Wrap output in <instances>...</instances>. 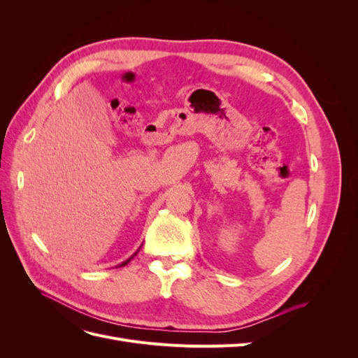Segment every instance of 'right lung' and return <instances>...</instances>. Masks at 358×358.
Here are the masks:
<instances>
[{
    "label": "right lung",
    "mask_w": 358,
    "mask_h": 358,
    "mask_svg": "<svg viewBox=\"0 0 358 358\" xmlns=\"http://www.w3.org/2000/svg\"><path fill=\"white\" fill-rule=\"evenodd\" d=\"M140 248H142V246H140ZM140 248H138V249H140ZM138 249H137V251H136V252H134V254H133V255H131V257H129V258H128V259H125V262H122V263H121V264H117V266H116V267H124V266H125V264H128V263H129V262H131V258H133V257H134V255H136V254H137V252H138Z\"/></svg>",
    "instance_id": "obj_1"
}]
</instances>
